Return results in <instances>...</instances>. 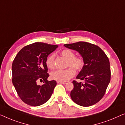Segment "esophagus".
<instances>
[{
	"label": "esophagus",
	"mask_w": 125,
	"mask_h": 125,
	"mask_svg": "<svg viewBox=\"0 0 125 125\" xmlns=\"http://www.w3.org/2000/svg\"><path fill=\"white\" fill-rule=\"evenodd\" d=\"M58 83H59L63 84H66L67 83V82H58Z\"/></svg>",
	"instance_id": "esophagus-1"
}]
</instances>
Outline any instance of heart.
<instances>
[{
    "instance_id": "obj_1",
    "label": "heart",
    "mask_w": 125,
    "mask_h": 125,
    "mask_svg": "<svg viewBox=\"0 0 125 125\" xmlns=\"http://www.w3.org/2000/svg\"><path fill=\"white\" fill-rule=\"evenodd\" d=\"M61 54L65 58L68 60L67 66L72 67L65 70H58L51 73L50 76L52 80L57 82H66L75 75V70L80 71L83 68L84 61L83 58L75 57V52L70 49H64L61 52ZM54 59L55 55L51 54L47 58L46 60V65L49 69H53L54 68Z\"/></svg>"
}]
</instances>
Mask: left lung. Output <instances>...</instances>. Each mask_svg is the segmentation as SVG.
<instances>
[{
  "label": "left lung",
  "mask_w": 125,
  "mask_h": 125,
  "mask_svg": "<svg viewBox=\"0 0 125 125\" xmlns=\"http://www.w3.org/2000/svg\"><path fill=\"white\" fill-rule=\"evenodd\" d=\"M67 48L78 52L84 61V66L76 79L85 83L73 80L70 96L73 101L82 106L95 104L104 95L110 81L109 59L98 46L87 42L64 45Z\"/></svg>",
  "instance_id": "obj_1"
}]
</instances>
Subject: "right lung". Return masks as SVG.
Returning a JSON list of instances; mask_svg holds the SVG:
<instances>
[{"label": "right lung", "mask_w": 125, "mask_h": 125, "mask_svg": "<svg viewBox=\"0 0 125 125\" xmlns=\"http://www.w3.org/2000/svg\"><path fill=\"white\" fill-rule=\"evenodd\" d=\"M57 45L35 42L24 47L16 56L12 66V83L22 101L33 106L45 104L50 98L57 85L49 81L46 60ZM38 80L44 84L38 85Z\"/></svg>", "instance_id": "add662e5"}]
</instances>
